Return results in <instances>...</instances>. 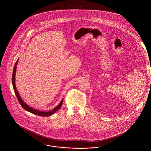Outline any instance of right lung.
I'll use <instances>...</instances> for the list:
<instances>
[{
    "mask_svg": "<svg viewBox=\"0 0 151 151\" xmlns=\"http://www.w3.org/2000/svg\"><path fill=\"white\" fill-rule=\"evenodd\" d=\"M18 59L17 60V61H16V63L15 64V66H14L13 73V76H12V83H13V88H14L15 93L16 96L17 97V99H18V100L19 104L21 105L22 107H23L24 109L27 110L28 112H31L32 114H37V115L40 116L46 117V116H50L51 114H54L57 111H58L61 108V106L63 105V100H61V101L60 102V103L59 104V105L57 107H56L55 109H54L53 110L50 111L49 112H43V111H39V110H35L33 108H32V107H30L29 106L27 105L22 100V99H21L20 96H19V95L18 92L17 90V88H16V86H15V75L16 68H17V64H18Z\"/></svg>",
    "mask_w": 151,
    "mask_h": 151,
    "instance_id": "1",
    "label": "right lung"
}]
</instances>
